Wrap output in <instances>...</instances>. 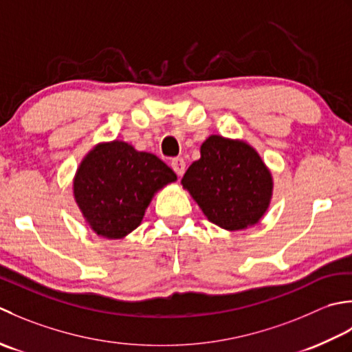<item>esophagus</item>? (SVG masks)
Segmentation results:
<instances>
[{
  "label": "esophagus",
  "mask_w": 352,
  "mask_h": 352,
  "mask_svg": "<svg viewBox=\"0 0 352 352\" xmlns=\"http://www.w3.org/2000/svg\"><path fill=\"white\" fill-rule=\"evenodd\" d=\"M171 168L177 176H182L185 173V161L182 157H175V160H171Z\"/></svg>",
  "instance_id": "34e87169"
}]
</instances>
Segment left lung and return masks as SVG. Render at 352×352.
<instances>
[{
	"mask_svg": "<svg viewBox=\"0 0 352 352\" xmlns=\"http://www.w3.org/2000/svg\"><path fill=\"white\" fill-rule=\"evenodd\" d=\"M182 185L208 220L229 231L255 225L272 196V176L255 150L219 135L204 142Z\"/></svg>",
	"mask_w": 352,
	"mask_h": 352,
	"instance_id": "left-lung-1",
	"label": "left lung"
}]
</instances>
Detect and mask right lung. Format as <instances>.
<instances>
[{"instance_id":"add662e5","label":"right lung","mask_w":352,"mask_h":352,"mask_svg":"<svg viewBox=\"0 0 352 352\" xmlns=\"http://www.w3.org/2000/svg\"><path fill=\"white\" fill-rule=\"evenodd\" d=\"M176 181L160 157L123 141L97 146L74 179V197L98 235L121 239L141 223L155 191Z\"/></svg>"}]
</instances>
